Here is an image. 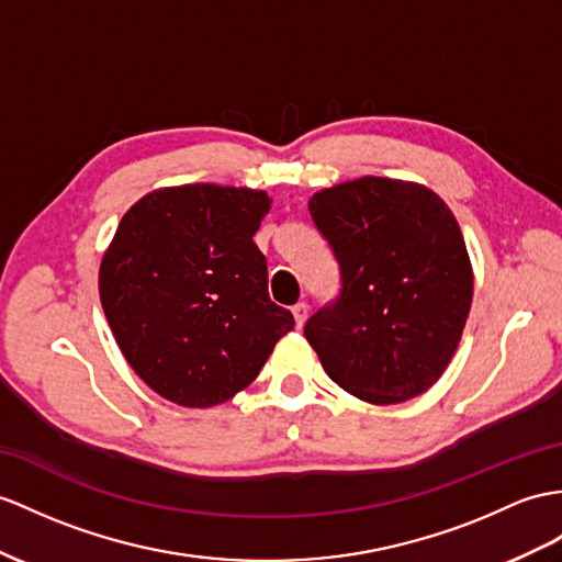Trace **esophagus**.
I'll use <instances>...</instances> for the list:
<instances>
[{"instance_id":"1","label":"esophagus","mask_w":562,"mask_h":562,"mask_svg":"<svg viewBox=\"0 0 562 562\" xmlns=\"http://www.w3.org/2000/svg\"><path fill=\"white\" fill-rule=\"evenodd\" d=\"M307 314H310L307 303H297V305L293 307V317H295V326H297V328H303V324H305V319H307Z\"/></svg>"}]
</instances>
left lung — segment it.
<instances>
[{"mask_svg": "<svg viewBox=\"0 0 562 562\" xmlns=\"http://www.w3.org/2000/svg\"><path fill=\"white\" fill-rule=\"evenodd\" d=\"M307 204L344 285L307 319V344L355 398H417L453 360L472 307L474 273L453 212L427 186L379 176L324 188Z\"/></svg>", "mask_w": 562, "mask_h": 562, "instance_id": "8db88e82", "label": "left lung"}]
</instances>
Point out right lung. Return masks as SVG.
I'll list each match as a JSON object with an SVG mask.
<instances>
[{"instance_id":"add662e5","label":"right lung","mask_w":562,"mask_h":562,"mask_svg":"<svg viewBox=\"0 0 562 562\" xmlns=\"http://www.w3.org/2000/svg\"><path fill=\"white\" fill-rule=\"evenodd\" d=\"M269 210L267 190L188 183L123 214L100 262V300L123 358L161 398H234L295 326L269 300L252 240Z\"/></svg>"}]
</instances>
